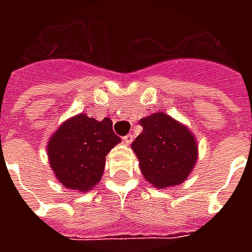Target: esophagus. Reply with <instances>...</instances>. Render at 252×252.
Listing matches in <instances>:
<instances>
[{
	"label": "esophagus",
	"instance_id": "1",
	"mask_svg": "<svg viewBox=\"0 0 252 252\" xmlns=\"http://www.w3.org/2000/svg\"><path fill=\"white\" fill-rule=\"evenodd\" d=\"M123 140H124V143H126V144H129V143L133 140V135H132V133H128L126 136L123 137Z\"/></svg>",
	"mask_w": 252,
	"mask_h": 252
}]
</instances>
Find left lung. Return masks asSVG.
<instances>
[{"label":"left lung","instance_id":"obj_1","mask_svg":"<svg viewBox=\"0 0 252 252\" xmlns=\"http://www.w3.org/2000/svg\"><path fill=\"white\" fill-rule=\"evenodd\" d=\"M140 126L143 132L133 140L132 150L143 177L158 189L182 184L198 158L193 133L163 112L144 117Z\"/></svg>","mask_w":252,"mask_h":252}]
</instances>
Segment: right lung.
Wrapping results in <instances>:
<instances>
[{"mask_svg":"<svg viewBox=\"0 0 252 252\" xmlns=\"http://www.w3.org/2000/svg\"><path fill=\"white\" fill-rule=\"evenodd\" d=\"M120 142L110 119L97 121L81 113L64 121L50 137L47 155L63 186L86 193L99 182L105 157Z\"/></svg>","mask_w":252,"mask_h":252,"instance_id":"obj_1","label":"right lung"}]
</instances>
